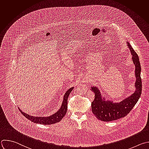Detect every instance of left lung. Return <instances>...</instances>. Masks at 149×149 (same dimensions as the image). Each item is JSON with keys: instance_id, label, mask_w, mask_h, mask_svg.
I'll use <instances>...</instances> for the list:
<instances>
[{"instance_id": "1", "label": "left lung", "mask_w": 149, "mask_h": 149, "mask_svg": "<svg viewBox=\"0 0 149 149\" xmlns=\"http://www.w3.org/2000/svg\"><path fill=\"white\" fill-rule=\"evenodd\" d=\"M127 43L136 67V91L122 101L114 103L112 101L102 99L100 91L96 86H92L91 88V90L95 93V99L91 104L92 112L97 119L104 122H111L126 116L136 104L141 93L142 84L140 77L141 66L139 58L129 42H127Z\"/></svg>"}]
</instances>
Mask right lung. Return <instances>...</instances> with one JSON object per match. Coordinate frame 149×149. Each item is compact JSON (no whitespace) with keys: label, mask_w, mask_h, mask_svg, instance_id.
Instances as JSON below:
<instances>
[{"label":"right lung","mask_w":149,"mask_h":149,"mask_svg":"<svg viewBox=\"0 0 149 149\" xmlns=\"http://www.w3.org/2000/svg\"><path fill=\"white\" fill-rule=\"evenodd\" d=\"M74 88H70L65 93L63 98V102L61 105V107L60 109L55 113H54L53 115H51L47 117H36V116H31L28 114H26L22 112L19 108V111L20 112L24 115L27 119L31 120V122L38 123V124H42V125H52L54 124L57 122H59L61 121V120L63 118V117L65 115L67 111V101H68V97L69 96L70 93L72 91Z\"/></svg>","instance_id":"add662e5"}]
</instances>
